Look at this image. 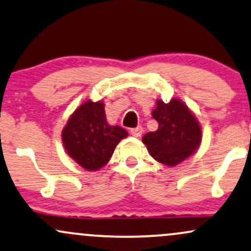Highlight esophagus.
I'll return each instance as SVG.
<instances>
[{
    "instance_id": "34e87169",
    "label": "esophagus",
    "mask_w": 251,
    "mask_h": 251,
    "mask_svg": "<svg viewBox=\"0 0 251 251\" xmlns=\"http://www.w3.org/2000/svg\"><path fill=\"white\" fill-rule=\"evenodd\" d=\"M142 132H143L142 126H137V128H134V129H131V130H130V134L134 137H141Z\"/></svg>"
}]
</instances>
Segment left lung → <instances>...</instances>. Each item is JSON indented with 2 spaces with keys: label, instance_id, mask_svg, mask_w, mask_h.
Returning a JSON list of instances; mask_svg holds the SVG:
<instances>
[{
  "label": "left lung",
  "instance_id": "8db88e82",
  "mask_svg": "<svg viewBox=\"0 0 251 251\" xmlns=\"http://www.w3.org/2000/svg\"><path fill=\"white\" fill-rule=\"evenodd\" d=\"M151 116L158 129L144 135L142 142L156 161L175 167L195 154L202 142V128L182 100L173 97L168 103L157 100Z\"/></svg>",
  "mask_w": 251,
  "mask_h": 251
}]
</instances>
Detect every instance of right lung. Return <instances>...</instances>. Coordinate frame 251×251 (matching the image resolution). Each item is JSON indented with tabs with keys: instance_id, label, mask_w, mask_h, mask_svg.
Listing matches in <instances>:
<instances>
[{
	"instance_id": "right-lung-1",
	"label": "right lung",
	"mask_w": 251,
	"mask_h": 251,
	"mask_svg": "<svg viewBox=\"0 0 251 251\" xmlns=\"http://www.w3.org/2000/svg\"><path fill=\"white\" fill-rule=\"evenodd\" d=\"M61 136L70 158L88 172H97L108 163L128 132L120 126L109 125L104 103L88 100L70 115Z\"/></svg>"
}]
</instances>
